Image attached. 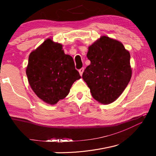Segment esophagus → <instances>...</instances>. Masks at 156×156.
Returning <instances> with one entry per match:
<instances>
[{"mask_svg":"<svg viewBox=\"0 0 156 156\" xmlns=\"http://www.w3.org/2000/svg\"><path fill=\"white\" fill-rule=\"evenodd\" d=\"M78 71H79V73H80V76H82V75H83V72H84V68H81V69H79Z\"/></svg>","mask_w":156,"mask_h":156,"instance_id":"esophagus-1","label":"esophagus"}]
</instances>
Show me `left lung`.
<instances>
[{
	"label": "left lung",
	"mask_w": 156,
	"mask_h": 156,
	"mask_svg": "<svg viewBox=\"0 0 156 156\" xmlns=\"http://www.w3.org/2000/svg\"><path fill=\"white\" fill-rule=\"evenodd\" d=\"M91 64L83 73L92 96L102 104L118 98L131 78L130 54L120 42L102 36L89 47Z\"/></svg>",
	"instance_id": "1"
}]
</instances>
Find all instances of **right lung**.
<instances>
[{
	"mask_svg": "<svg viewBox=\"0 0 156 156\" xmlns=\"http://www.w3.org/2000/svg\"><path fill=\"white\" fill-rule=\"evenodd\" d=\"M62 44L49 38L29 56L26 73L37 96L55 105L67 96L70 88L81 77L73 58L65 54Z\"/></svg>",
	"mask_w": 156,
	"mask_h": 156,
	"instance_id": "1",
	"label": "right lung"
}]
</instances>
